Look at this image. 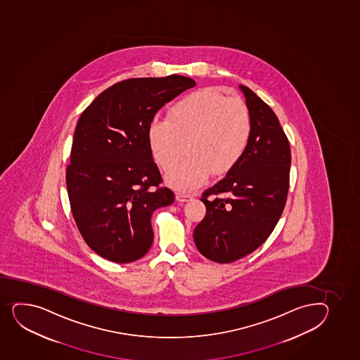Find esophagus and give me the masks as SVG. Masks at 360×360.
Listing matches in <instances>:
<instances>
[{
    "label": "esophagus",
    "mask_w": 360,
    "mask_h": 360,
    "mask_svg": "<svg viewBox=\"0 0 360 360\" xmlns=\"http://www.w3.org/2000/svg\"><path fill=\"white\" fill-rule=\"evenodd\" d=\"M193 198L190 193H176V198H177V201L179 202H186L189 201L190 198Z\"/></svg>",
    "instance_id": "obj_1"
}]
</instances>
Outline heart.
Returning a JSON list of instances; mask_svg holds the SVG:
<instances>
[{
	"label": "heart",
	"mask_w": 360,
	"mask_h": 360,
	"mask_svg": "<svg viewBox=\"0 0 360 360\" xmlns=\"http://www.w3.org/2000/svg\"><path fill=\"white\" fill-rule=\"evenodd\" d=\"M252 134L248 105L205 88L186 95L167 112V120H153L148 140L155 162L164 171L176 167L167 181L178 188H196L208 174L221 176L232 170L244 155Z\"/></svg>",
	"instance_id": "obj_1"
}]
</instances>
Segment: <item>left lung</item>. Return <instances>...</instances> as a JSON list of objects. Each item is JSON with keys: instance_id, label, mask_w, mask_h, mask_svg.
I'll list each match as a JSON object with an SVG mask.
<instances>
[{"instance_id": "8db88e82", "label": "left lung", "mask_w": 360, "mask_h": 360, "mask_svg": "<svg viewBox=\"0 0 360 360\" xmlns=\"http://www.w3.org/2000/svg\"><path fill=\"white\" fill-rule=\"evenodd\" d=\"M252 117V134L239 162L205 190V217L193 231L198 251L215 263L244 258L265 243L285 207L290 186V143L275 112L241 86Z\"/></svg>"}]
</instances>
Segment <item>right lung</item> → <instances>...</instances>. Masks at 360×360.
Segmentation results:
<instances>
[{
  "instance_id": "right-lung-1",
  "label": "right lung",
  "mask_w": 360,
  "mask_h": 360,
  "mask_svg": "<svg viewBox=\"0 0 360 360\" xmlns=\"http://www.w3.org/2000/svg\"><path fill=\"white\" fill-rule=\"evenodd\" d=\"M193 78H128L98 95L78 119L66 189L78 231L105 259L131 263L146 255L155 209L174 202L152 157L155 112L193 88Z\"/></svg>"
}]
</instances>
